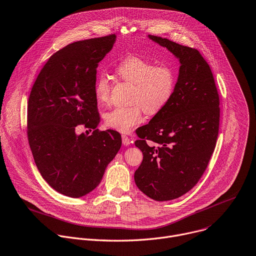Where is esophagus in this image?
<instances>
[{
	"label": "esophagus",
	"mask_w": 256,
	"mask_h": 256,
	"mask_svg": "<svg viewBox=\"0 0 256 256\" xmlns=\"http://www.w3.org/2000/svg\"><path fill=\"white\" fill-rule=\"evenodd\" d=\"M122 144H124V146H128V144L132 142L130 138L128 136H126V134H122Z\"/></svg>",
	"instance_id": "34e87169"
}]
</instances>
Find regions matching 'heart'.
Masks as SVG:
<instances>
[{"label": "heart", "mask_w": 256, "mask_h": 256, "mask_svg": "<svg viewBox=\"0 0 256 256\" xmlns=\"http://www.w3.org/2000/svg\"><path fill=\"white\" fill-rule=\"evenodd\" d=\"M116 74L132 84L128 106L114 108L104 114L106 124L120 132H130L142 122L144 110L148 114L160 112L173 98L177 85V72L170 64H158L136 55H128L116 66ZM96 100L106 104L110 100L112 81L100 74L94 83Z\"/></svg>", "instance_id": "heart-1"}]
</instances>
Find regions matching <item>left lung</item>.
Listing matches in <instances>:
<instances>
[{"label": "left lung", "instance_id": "1", "mask_svg": "<svg viewBox=\"0 0 256 256\" xmlns=\"http://www.w3.org/2000/svg\"><path fill=\"white\" fill-rule=\"evenodd\" d=\"M148 37L177 56L181 66L171 100L136 132L134 144L144 158L134 182L148 197L168 201L203 176L217 142L220 102L211 68L197 49Z\"/></svg>", "mask_w": 256, "mask_h": 256}]
</instances>
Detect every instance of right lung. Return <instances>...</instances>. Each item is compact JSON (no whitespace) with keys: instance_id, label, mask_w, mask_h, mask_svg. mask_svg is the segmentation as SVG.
Here are the masks:
<instances>
[{"instance_id":"obj_1","label":"right lung","mask_w":256,"mask_h":256,"mask_svg":"<svg viewBox=\"0 0 256 256\" xmlns=\"http://www.w3.org/2000/svg\"><path fill=\"white\" fill-rule=\"evenodd\" d=\"M116 34L71 43L55 52L38 74L28 100L27 136L43 179L57 192L79 198L96 189L122 146L120 134L96 130L94 96L98 63ZM80 124L94 129L77 136Z\"/></svg>"}]
</instances>
